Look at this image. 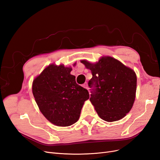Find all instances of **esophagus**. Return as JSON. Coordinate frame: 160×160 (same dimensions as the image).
<instances>
[{"label":"esophagus","instance_id":"obj_1","mask_svg":"<svg viewBox=\"0 0 160 160\" xmlns=\"http://www.w3.org/2000/svg\"><path fill=\"white\" fill-rule=\"evenodd\" d=\"M83 88H84L85 89H86L89 90V88H88V84H87V83H85V84H83Z\"/></svg>","mask_w":160,"mask_h":160}]
</instances>
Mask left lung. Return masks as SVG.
Listing matches in <instances>:
<instances>
[{"label":"left lung","instance_id":"left-lung-1","mask_svg":"<svg viewBox=\"0 0 160 160\" xmlns=\"http://www.w3.org/2000/svg\"><path fill=\"white\" fill-rule=\"evenodd\" d=\"M93 77L88 85L89 100L99 117L108 122L124 118L132 108L137 77L132 69L111 57H103L95 64L82 60Z\"/></svg>","mask_w":160,"mask_h":160}]
</instances>
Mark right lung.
Listing matches in <instances>:
<instances>
[{
    "instance_id": "add662e5",
    "label": "right lung",
    "mask_w": 160,
    "mask_h": 160,
    "mask_svg": "<svg viewBox=\"0 0 160 160\" xmlns=\"http://www.w3.org/2000/svg\"><path fill=\"white\" fill-rule=\"evenodd\" d=\"M72 69L50 65L32 83V93L42 115L57 126L66 127L78 121L88 91L77 84Z\"/></svg>"
}]
</instances>
